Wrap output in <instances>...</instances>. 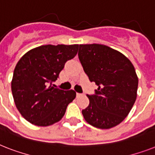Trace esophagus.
<instances>
[{"instance_id": "esophagus-1", "label": "esophagus", "mask_w": 155, "mask_h": 155, "mask_svg": "<svg viewBox=\"0 0 155 155\" xmlns=\"http://www.w3.org/2000/svg\"><path fill=\"white\" fill-rule=\"evenodd\" d=\"M82 93H76V97H80L82 96Z\"/></svg>"}]
</instances>
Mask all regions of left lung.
<instances>
[{"label": "left lung", "mask_w": 155, "mask_h": 155, "mask_svg": "<svg viewBox=\"0 0 155 155\" xmlns=\"http://www.w3.org/2000/svg\"><path fill=\"white\" fill-rule=\"evenodd\" d=\"M79 59L91 82L98 88L87 95L83 109L85 120L94 127L110 129L120 124L137 98L138 79L134 67L124 54L101 44L80 45Z\"/></svg>", "instance_id": "obj_1"}]
</instances>
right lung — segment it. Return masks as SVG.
Returning <instances> with one entry per match:
<instances>
[{
  "mask_svg": "<svg viewBox=\"0 0 155 155\" xmlns=\"http://www.w3.org/2000/svg\"><path fill=\"white\" fill-rule=\"evenodd\" d=\"M79 45H45L30 50L18 61L11 88L23 117L38 126L58 122L75 98L73 90L54 87L65 63L77 54Z\"/></svg>",
  "mask_w": 155,
  "mask_h": 155,
  "instance_id": "obj_1",
  "label": "right lung"
}]
</instances>
